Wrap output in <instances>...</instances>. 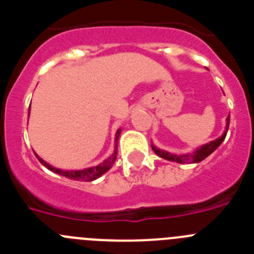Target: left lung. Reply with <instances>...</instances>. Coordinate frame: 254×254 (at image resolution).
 <instances>
[{
  "label": "left lung",
  "instance_id": "1",
  "mask_svg": "<svg viewBox=\"0 0 254 254\" xmlns=\"http://www.w3.org/2000/svg\"><path fill=\"white\" fill-rule=\"evenodd\" d=\"M229 123H230V116H228L226 118V131L224 132L223 136L219 138H216L215 141H211V142L206 143L203 146H201L199 149H197L194 151V154H186V155H176V154H170L168 151H163V150L158 149V147H155L154 145H151L152 150L156 155H159L160 158L165 159V160H170V161H176V163H181V164H187V163H199V161H202L203 159H206L210 154L215 151L217 147L221 145L224 140L226 137V132H228L229 128Z\"/></svg>",
  "mask_w": 254,
  "mask_h": 254
}]
</instances>
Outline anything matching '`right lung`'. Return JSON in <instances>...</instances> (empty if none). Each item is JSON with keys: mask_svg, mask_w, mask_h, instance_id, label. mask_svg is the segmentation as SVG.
Returning a JSON list of instances; mask_svg holds the SVG:
<instances>
[{"mask_svg": "<svg viewBox=\"0 0 254 254\" xmlns=\"http://www.w3.org/2000/svg\"><path fill=\"white\" fill-rule=\"evenodd\" d=\"M120 134H121V129H118L116 133V141H118ZM116 155H117V150L112 156H109L107 160L103 161L100 165H96V167L87 168V169H82V170H61V169H57V168H53L52 165H49V164L46 163L43 159L39 158L38 155H37V158L40 163L43 164L44 167L48 168V169L52 170V172L57 173V174H60V176H64L68 179H72V181L91 182V181H95V179L99 178V177H102L104 173H107L108 170L111 169L113 163L116 161Z\"/></svg>", "mask_w": 254, "mask_h": 254, "instance_id": "right-lung-1", "label": "right lung"}]
</instances>
